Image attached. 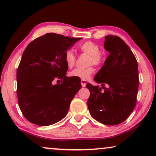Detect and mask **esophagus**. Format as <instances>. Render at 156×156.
I'll return each instance as SVG.
<instances>
[{"instance_id":"34e87169","label":"esophagus","mask_w":156,"mask_h":156,"mask_svg":"<svg viewBox=\"0 0 156 156\" xmlns=\"http://www.w3.org/2000/svg\"><path fill=\"white\" fill-rule=\"evenodd\" d=\"M81 84H82V87H84L85 86H86V84H87V81L82 80H81Z\"/></svg>"}]
</instances>
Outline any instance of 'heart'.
Listing matches in <instances>:
<instances>
[{"instance_id":"1","label":"heart","mask_w":156,"mask_h":156,"mask_svg":"<svg viewBox=\"0 0 156 156\" xmlns=\"http://www.w3.org/2000/svg\"><path fill=\"white\" fill-rule=\"evenodd\" d=\"M79 49L81 52L89 55V65H94L95 66H100L104 62V55L103 53L99 51V47L98 44L94 43L92 42L87 41L83 42L79 46ZM76 55L72 50H68L65 53V60L68 66L71 68L74 65L76 62ZM93 67H89L85 69L82 68H76L72 70L69 73V76L72 77H77L81 80H88L91 74H93Z\"/></svg>"}]
</instances>
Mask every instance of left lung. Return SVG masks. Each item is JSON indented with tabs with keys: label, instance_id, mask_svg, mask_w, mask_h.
<instances>
[{
	"label": "left lung",
	"instance_id": "obj_1",
	"mask_svg": "<svg viewBox=\"0 0 156 156\" xmlns=\"http://www.w3.org/2000/svg\"><path fill=\"white\" fill-rule=\"evenodd\" d=\"M104 48L109 55L94 76L104 90L88 83L86 87L90 96L87 106L95 120L114 126L123 122L136 106L139 85L138 63L129 47L118 36H106ZM106 83L108 88L103 87Z\"/></svg>",
	"mask_w": 156,
	"mask_h": 156
}]
</instances>
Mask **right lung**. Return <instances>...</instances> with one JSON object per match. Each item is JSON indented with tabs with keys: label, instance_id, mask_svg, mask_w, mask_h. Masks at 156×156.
Returning a JSON list of instances; mask_svg holds the SVG:
<instances>
[{
	"label": "right lung",
	"instance_id": "right-lung-1",
	"mask_svg": "<svg viewBox=\"0 0 156 156\" xmlns=\"http://www.w3.org/2000/svg\"><path fill=\"white\" fill-rule=\"evenodd\" d=\"M80 39L46 33L25 48L17 69V96L19 107L30 122L46 126L67 114L82 85L78 78L66 76L65 53ZM56 80L63 82L54 85Z\"/></svg>",
	"mask_w": 156,
	"mask_h": 156
}]
</instances>
